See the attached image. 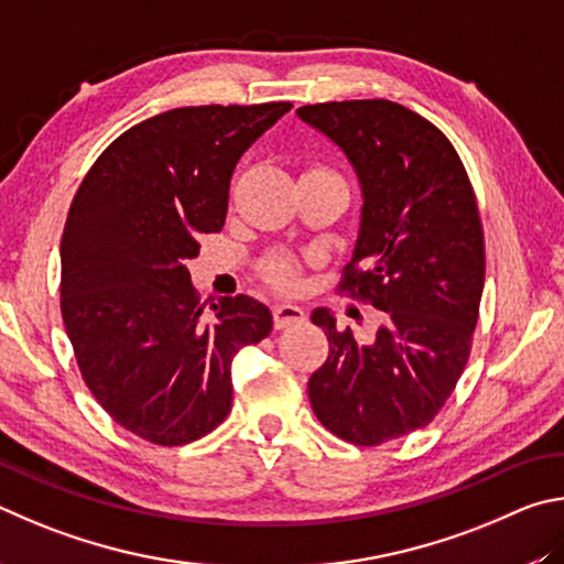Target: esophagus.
<instances>
[{
	"mask_svg": "<svg viewBox=\"0 0 564 564\" xmlns=\"http://www.w3.org/2000/svg\"><path fill=\"white\" fill-rule=\"evenodd\" d=\"M272 317H274V329H284V327H292V324L304 322V310L300 304L282 302V304H274Z\"/></svg>",
	"mask_w": 564,
	"mask_h": 564,
	"instance_id": "34e87169",
	"label": "esophagus"
}]
</instances>
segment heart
<instances>
[{"label": "heart", "mask_w": 564, "mask_h": 564, "mask_svg": "<svg viewBox=\"0 0 564 564\" xmlns=\"http://www.w3.org/2000/svg\"><path fill=\"white\" fill-rule=\"evenodd\" d=\"M264 274L267 280L282 290H292L297 284V264L288 260V257H274V260L267 262Z\"/></svg>", "instance_id": "b5f03b06"}]
</instances>
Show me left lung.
Instances as JSON below:
<instances>
[{"label": "left lung", "instance_id": "obj_1", "mask_svg": "<svg viewBox=\"0 0 564 564\" xmlns=\"http://www.w3.org/2000/svg\"><path fill=\"white\" fill-rule=\"evenodd\" d=\"M297 116L357 175V270L344 284L381 312L371 339L337 329L327 307L312 312L329 339L310 377L312 411L334 436L379 446L431 423L468 361L486 282L476 195L456 148L406 106L329 101Z\"/></svg>", "mask_w": 564, "mask_h": 564}]
</instances>
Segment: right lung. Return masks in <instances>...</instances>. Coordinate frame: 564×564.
Instances as JSON below:
<instances>
[{"mask_svg": "<svg viewBox=\"0 0 564 564\" xmlns=\"http://www.w3.org/2000/svg\"><path fill=\"white\" fill-rule=\"evenodd\" d=\"M292 104L187 106L133 126L98 155L62 237V317L108 416L158 446L207 436L232 409V359L272 332L247 294L203 317L187 260L220 232L242 153Z\"/></svg>", "mask_w": 564, "mask_h": 564, "instance_id": "right-lung-1", "label": "right lung"}]
</instances>
